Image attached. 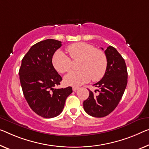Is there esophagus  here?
<instances>
[{
  "label": "esophagus",
  "mask_w": 149,
  "mask_h": 149,
  "mask_svg": "<svg viewBox=\"0 0 149 149\" xmlns=\"http://www.w3.org/2000/svg\"><path fill=\"white\" fill-rule=\"evenodd\" d=\"M79 87H73V88H72L73 91H77V90H79Z\"/></svg>",
  "instance_id": "1"
}]
</instances>
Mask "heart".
Here are the masks:
<instances>
[{
  "label": "heart",
  "instance_id": "b5f03b06",
  "mask_svg": "<svg viewBox=\"0 0 149 149\" xmlns=\"http://www.w3.org/2000/svg\"><path fill=\"white\" fill-rule=\"evenodd\" d=\"M67 51L72 60L81 59L78 71L70 72L64 77L66 85L79 86L91 81H100L106 73L108 60L104 52L96 49L93 45L80 42L68 45ZM52 63L54 68L60 73L69 71L71 60L61 51L54 54Z\"/></svg>",
  "mask_w": 149,
  "mask_h": 149
}]
</instances>
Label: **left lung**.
I'll return each instance as SVG.
<instances>
[{
  "mask_svg": "<svg viewBox=\"0 0 149 149\" xmlns=\"http://www.w3.org/2000/svg\"><path fill=\"white\" fill-rule=\"evenodd\" d=\"M101 49L103 50L102 48ZM104 53L108 60L106 73L94 84L99 92L89 90V97L83 102L85 112L94 117H104L113 112L122 98L127 84L128 72L125 61L115 48L109 46ZM95 92L96 93V91Z\"/></svg>",
  "mask_w": 149,
  "mask_h": 149,
  "instance_id": "8db88e82",
  "label": "left lung"
}]
</instances>
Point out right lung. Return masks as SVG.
<instances>
[{"label": "right lung", "mask_w": 149, "mask_h": 149, "mask_svg": "<svg viewBox=\"0 0 149 149\" xmlns=\"http://www.w3.org/2000/svg\"><path fill=\"white\" fill-rule=\"evenodd\" d=\"M61 42L47 39L32 46L22 60L20 81L25 99L31 109L43 118H53L63 111L71 86L54 88L62 81L52 65V56Z\"/></svg>", "instance_id": "add662e5"}]
</instances>
